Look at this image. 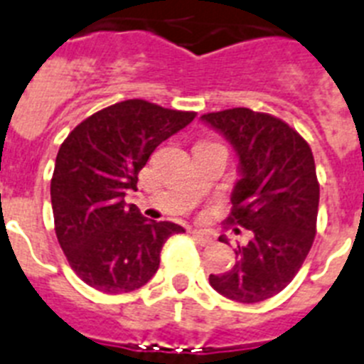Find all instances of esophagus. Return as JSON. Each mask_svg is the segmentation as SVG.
<instances>
[{"mask_svg": "<svg viewBox=\"0 0 364 364\" xmlns=\"http://www.w3.org/2000/svg\"><path fill=\"white\" fill-rule=\"evenodd\" d=\"M191 235H193L195 241L203 245V247H206V245H212L213 243L212 235L208 234V232H204V230H193V232H191Z\"/></svg>", "mask_w": 364, "mask_h": 364, "instance_id": "obj_1", "label": "esophagus"}]
</instances>
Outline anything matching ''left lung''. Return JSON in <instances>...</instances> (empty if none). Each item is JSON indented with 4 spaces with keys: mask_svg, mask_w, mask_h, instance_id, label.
Returning <instances> with one entry per match:
<instances>
[{
    "mask_svg": "<svg viewBox=\"0 0 364 364\" xmlns=\"http://www.w3.org/2000/svg\"><path fill=\"white\" fill-rule=\"evenodd\" d=\"M200 121L234 147L239 180L230 223L252 232L235 248L234 267L210 274V285L235 302H263L287 287L311 250L321 197L313 152L287 123L250 108L212 112Z\"/></svg>",
    "mask_w": 364,
    "mask_h": 364,
    "instance_id": "1",
    "label": "left lung"
}]
</instances>
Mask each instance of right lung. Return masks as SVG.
Instances as JSON below:
<instances>
[{
    "instance_id": "1",
    "label": "right lung",
    "mask_w": 364,
    "mask_h": 364,
    "mask_svg": "<svg viewBox=\"0 0 364 364\" xmlns=\"http://www.w3.org/2000/svg\"><path fill=\"white\" fill-rule=\"evenodd\" d=\"M193 119L195 112L129 99L95 112L60 145L51 178L55 232L90 287L110 294L144 287L167 237L184 232L169 220H149L125 195L136 191L154 149Z\"/></svg>"
}]
</instances>
